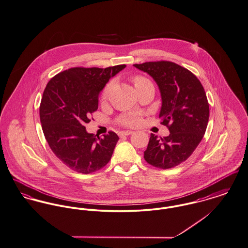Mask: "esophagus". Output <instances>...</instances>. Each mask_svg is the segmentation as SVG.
Segmentation results:
<instances>
[{
    "label": "esophagus",
    "mask_w": 248,
    "mask_h": 248,
    "mask_svg": "<svg viewBox=\"0 0 248 248\" xmlns=\"http://www.w3.org/2000/svg\"><path fill=\"white\" fill-rule=\"evenodd\" d=\"M134 132L133 131H123L120 133V136H126V135H133Z\"/></svg>",
    "instance_id": "34e87169"
}]
</instances>
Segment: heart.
Masks as SVG:
<instances>
[{"instance_id": "obj_1", "label": "heart", "mask_w": 248, "mask_h": 248, "mask_svg": "<svg viewBox=\"0 0 248 248\" xmlns=\"http://www.w3.org/2000/svg\"><path fill=\"white\" fill-rule=\"evenodd\" d=\"M146 82H150L148 79H146L145 78H142V77H136L134 79V83H135V86L136 85H140V84H143V83H146ZM111 89V84H108L105 89L103 90L102 93V97L103 98H107L108 97V94H109V92ZM140 116L137 114V113H130V114H126L124 116L121 117L120 121L123 125L125 126H128V127H135L136 125L139 124L140 122Z\"/></svg>"}]
</instances>
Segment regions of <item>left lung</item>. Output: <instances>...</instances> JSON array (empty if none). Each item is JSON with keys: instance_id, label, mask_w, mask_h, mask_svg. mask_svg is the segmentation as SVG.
<instances>
[{"instance_id": "obj_1", "label": "left lung", "mask_w": 248, "mask_h": 248, "mask_svg": "<svg viewBox=\"0 0 248 248\" xmlns=\"http://www.w3.org/2000/svg\"><path fill=\"white\" fill-rule=\"evenodd\" d=\"M156 82L162 105L159 118L170 135L151 134L145 160L159 169H170L189 157L206 130L209 106L203 85L187 69L170 62L135 64Z\"/></svg>"}]
</instances>
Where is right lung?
Instances as JSON below:
<instances>
[{
  "label": "right lung",
  "instance_id": "right-lung-1",
  "mask_svg": "<svg viewBox=\"0 0 248 248\" xmlns=\"http://www.w3.org/2000/svg\"><path fill=\"white\" fill-rule=\"evenodd\" d=\"M126 67L71 68L47 83L40 119L52 152L70 169L91 173L102 169L113 155L119 139L110 132L103 137L89 134L84 127L98 108V95L117 73Z\"/></svg>",
  "mask_w": 248,
  "mask_h": 248
}]
</instances>
